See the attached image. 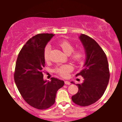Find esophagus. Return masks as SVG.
I'll return each instance as SVG.
<instances>
[{"mask_svg": "<svg viewBox=\"0 0 122 122\" xmlns=\"http://www.w3.org/2000/svg\"><path fill=\"white\" fill-rule=\"evenodd\" d=\"M65 84L66 85H70L71 84V82L69 81H65Z\"/></svg>", "mask_w": 122, "mask_h": 122, "instance_id": "34e87169", "label": "esophagus"}]
</instances>
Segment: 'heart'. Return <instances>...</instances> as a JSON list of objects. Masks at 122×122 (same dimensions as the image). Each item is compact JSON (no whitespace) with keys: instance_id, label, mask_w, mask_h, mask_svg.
<instances>
[{"instance_id":"1","label":"heart","mask_w":122,"mask_h":122,"mask_svg":"<svg viewBox=\"0 0 122 122\" xmlns=\"http://www.w3.org/2000/svg\"><path fill=\"white\" fill-rule=\"evenodd\" d=\"M58 45L60 48L62 49L67 55H70L73 52L74 50V46L71 42L68 40H61L58 42ZM50 50V46L49 45H47L45 47L43 50V57L45 61H48L49 60V53ZM85 57L84 50L82 49H79L73 53L71 56V58L74 61L77 62H79L84 59ZM72 70V67L69 65H64L57 68L56 69V72L59 74L61 76L63 77L68 76V74Z\"/></svg>"}]
</instances>
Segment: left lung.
I'll use <instances>...</instances> for the list:
<instances>
[{
  "label": "left lung",
  "mask_w": 122,
  "mask_h": 122,
  "mask_svg": "<svg viewBox=\"0 0 122 122\" xmlns=\"http://www.w3.org/2000/svg\"><path fill=\"white\" fill-rule=\"evenodd\" d=\"M79 39L85 49L86 60L84 69L76 76L83 77L84 81L76 84L79 91L72 96V100L75 104L85 107L95 103L104 94L110 71L107 56L99 45L86 35L81 34Z\"/></svg>",
  "instance_id": "8db88e82"
}]
</instances>
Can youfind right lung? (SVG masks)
Instances as JSON below:
<instances>
[{
	"mask_svg": "<svg viewBox=\"0 0 122 122\" xmlns=\"http://www.w3.org/2000/svg\"><path fill=\"white\" fill-rule=\"evenodd\" d=\"M54 34L42 33L31 38L23 46L16 60L14 81L21 96L31 107L45 110L55 103L57 91L64 81L52 77L43 80L45 61L43 50Z\"/></svg>",
	"mask_w": 122,
	"mask_h": 122,
	"instance_id": "add662e5",
	"label": "right lung"
}]
</instances>
